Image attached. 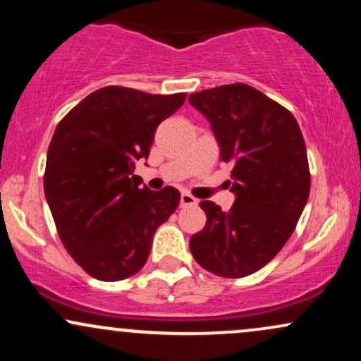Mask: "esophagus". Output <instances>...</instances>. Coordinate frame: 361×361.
<instances>
[{
    "instance_id": "obj_1",
    "label": "esophagus",
    "mask_w": 361,
    "mask_h": 361,
    "mask_svg": "<svg viewBox=\"0 0 361 361\" xmlns=\"http://www.w3.org/2000/svg\"><path fill=\"white\" fill-rule=\"evenodd\" d=\"M198 204V200L195 197H192L190 193H181V198H180V205L181 207H195Z\"/></svg>"
}]
</instances>
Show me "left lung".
Instances as JSON below:
<instances>
[{"label": "left lung", "mask_w": 361, "mask_h": 361, "mask_svg": "<svg viewBox=\"0 0 361 361\" xmlns=\"http://www.w3.org/2000/svg\"><path fill=\"white\" fill-rule=\"evenodd\" d=\"M209 120L221 159L233 166V209L202 202L207 224L190 239L202 268L224 279L258 271L279 255L310 192L307 151L297 120L252 86L224 85L190 94Z\"/></svg>", "instance_id": "obj_1"}]
</instances>
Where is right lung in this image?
I'll list each match as a JSON object with an SVG mask.
<instances>
[{
	"mask_svg": "<svg viewBox=\"0 0 361 361\" xmlns=\"http://www.w3.org/2000/svg\"><path fill=\"white\" fill-rule=\"evenodd\" d=\"M186 94H149L106 86L61 120L45 163L44 192L57 233L93 279L117 281L146 264L156 229L180 204V192H152L134 175L156 128Z\"/></svg>",
	"mask_w": 361,
	"mask_h": 361,
	"instance_id": "right-lung-1",
	"label": "right lung"
}]
</instances>
